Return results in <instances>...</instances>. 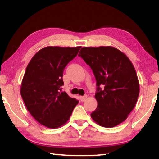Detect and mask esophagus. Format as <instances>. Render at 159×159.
<instances>
[{"label": "esophagus", "mask_w": 159, "mask_h": 159, "mask_svg": "<svg viewBox=\"0 0 159 159\" xmlns=\"http://www.w3.org/2000/svg\"><path fill=\"white\" fill-rule=\"evenodd\" d=\"M87 98H88V95H83V96H80V101L83 102L87 99Z\"/></svg>", "instance_id": "obj_1"}]
</instances>
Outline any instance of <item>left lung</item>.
<instances>
[{
    "label": "left lung",
    "mask_w": 159,
    "mask_h": 159,
    "mask_svg": "<svg viewBox=\"0 0 159 159\" xmlns=\"http://www.w3.org/2000/svg\"><path fill=\"white\" fill-rule=\"evenodd\" d=\"M79 56L90 66L96 80L98 106L91 118L104 127L123 122L135 106L140 93L138 76L129 58L112 46L83 47Z\"/></svg>",
    "instance_id": "1"
}]
</instances>
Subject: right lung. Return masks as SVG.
<instances>
[{"instance_id": "add662e5", "label": "right lung", "mask_w": 159, "mask_h": 159, "mask_svg": "<svg viewBox=\"0 0 159 159\" xmlns=\"http://www.w3.org/2000/svg\"><path fill=\"white\" fill-rule=\"evenodd\" d=\"M81 47L48 46L30 60L21 84V95L30 114L41 125L56 129L66 124L79 101L61 92L63 72Z\"/></svg>"}]
</instances>
